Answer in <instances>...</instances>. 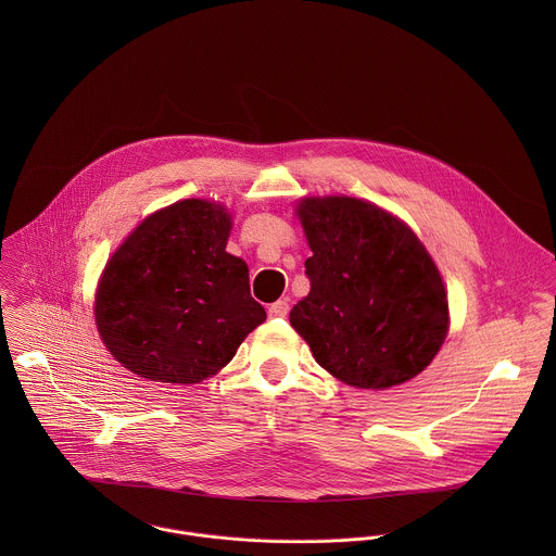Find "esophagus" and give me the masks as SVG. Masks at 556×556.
<instances>
[{
  "mask_svg": "<svg viewBox=\"0 0 556 556\" xmlns=\"http://www.w3.org/2000/svg\"><path fill=\"white\" fill-rule=\"evenodd\" d=\"M267 315L271 318L287 317V315H289V302H287V300H278L276 304H271V306H269Z\"/></svg>",
  "mask_w": 556,
  "mask_h": 556,
  "instance_id": "34e87169",
  "label": "esophagus"
}]
</instances>
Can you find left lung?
Wrapping results in <instances>:
<instances>
[{
	"mask_svg": "<svg viewBox=\"0 0 556 556\" xmlns=\"http://www.w3.org/2000/svg\"><path fill=\"white\" fill-rule=\"evenodd\" d=\"M311 293L291 311L318 366L346 386L386 390L417 377L447 336V293L415 233L381 207L304 199Z\"/></svg>",
	"mask_w": 556,
	"mask_h": 556,
	"instance_id": "left-lung-1",
	"label": "left lung"
}]
</instances>
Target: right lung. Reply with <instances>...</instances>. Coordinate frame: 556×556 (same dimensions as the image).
I'll return each mask as SVG.
<instances>
[{"instance_id": "1", "label": "right lung", "mask_w": 556, "mask_h": 556, "mask_svg": "<svg viewBox=\"0 0 556 556\" xmlns=\"http://www.w3.org/2000/svg\"><path fill=\"white\" fill-rule=\"evenodd\" d=\"M229 231L225 207L186 199L152 214L111 256L96 325L124 368L159 383H199L265 320L248 265L225 250Z\"/></svg>"}]
</instances>
